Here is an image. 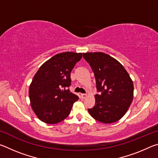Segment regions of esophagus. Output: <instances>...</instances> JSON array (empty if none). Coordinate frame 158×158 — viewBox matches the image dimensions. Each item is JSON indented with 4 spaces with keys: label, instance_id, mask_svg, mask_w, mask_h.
I'll return each mask as SVG.
<instances>
[{
    "label": "esophagus",
    "instance_id": "34e87169",
    "mask_svg": "<svg viewBox=\"0 0 158 158\" xmlns=\"http://www.w3.org/2000/svg\"><path fill=\"white\" fill-rule=\"evenodd\" d=\"M87 97V95L85 94H81L80 95V98H81V99H84Z\"/></svg>",
    "mask_w": 158,
    "mask_h": 158
}]
</instances>
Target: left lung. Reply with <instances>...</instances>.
<instances>
[{
	"label": "left lung",
	"instance_id": "left-lung-1",
	"mask_svg": "<svg viewBox=\"0 0 158 158\" xmlns=\"http://www.w3.org/2000/svg\"><path fill=\"white\" fill-rule=\"evenodd\" d=\"M94 73L95 104L89 109L93 118L103 123H112L121 118L133 100L134 85L129 74L116 59L102 52L83 53Z\"/></svg>",
	"mask_w": 158,
	"mask_h": 158
}]
</instances>
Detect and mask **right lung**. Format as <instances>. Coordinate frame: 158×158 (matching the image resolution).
Returning <instances> with one entry per match:
<instances>
[{"instance_id":"1","label":"right lung","mask_w":158,"mask_h":158,"mask_svg":"<svg viewBox=\"0 0 158 158\" xmlns=\"http://www.w3.org/2000/svg\"><path fill=\"white\" fill-rule=\"evenodd\" d=\"M81 57L82 53H58L35 74L29 87V98L33 111L42 122L55 124L63 121L79 100L68 88L71 85V72Z\"/></svg>"}]
</instances>
